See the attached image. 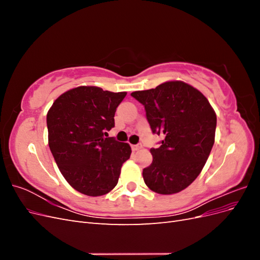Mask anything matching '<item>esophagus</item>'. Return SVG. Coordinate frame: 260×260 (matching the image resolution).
<instances>
[{"label":"esophagus","mask_w":260,"mask_h":260,"mask_svg":"<svg viewBox=\"0 0 260 260\" xmlns=\"http://www.w3.org/2000/svg\"><path fill=\"white\" fill-rule=\"evenodd\" d=\"M131 148H132L133 152H137V151H139V149L142 148V144L139 143V144H136V145H131Z\"/></svg>","instance_id":"34e87169"}]
</instances>
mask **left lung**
<instances>
[{"label":"left lung","mask_w":260,"mask_h":260,"mask_svg":"<svg viewBox=\"0 0 260 260\" xmlns=\"http://www.w3.org/2000/svg\"><path fill=\"white\" fill-rule=\"evenodd\" d=\"M144 106L154 135L162 140L151 148L153 161L143 169L145 184L158 194L184 190L198 178L215 142L217 117L208 100L190 84L169 81L132 92Z\"/></svg>","instance_id":"obj_1"}]
</instances>
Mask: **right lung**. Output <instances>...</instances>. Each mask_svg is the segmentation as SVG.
<instances>
[{"label":"right lung","instance_id":"obj_1","mask_svg":"<svg viewBox=\"0 0 260 260\" xmlns=\"http://www.w3.org/2000/svg\"><path fill=\"white\" fill-rule=\"evenodd\" d=\"M125 95L96 86H78L61 94L46 115L52 155L78 192L101 196L118 183L131 147L105 136L115 127L116 108Z\"/></svg>","mask_w":260,"mask_h":260}]
</instances>
